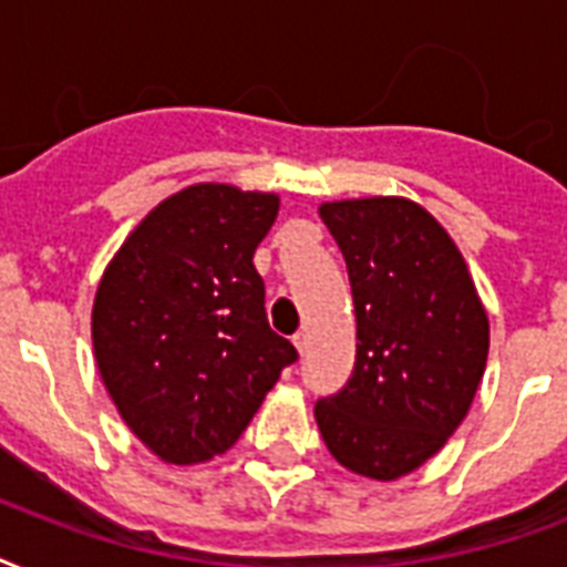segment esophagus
I'll return each instance as SVG.
<instances>
[{"label":"esophagus","instance_id":"esophagus-1","mask_svg":"<svg viewBox=\"0 0 567 567\" xmlns=\"http://www.w3.org/2000/svg\"><path fill=\"white\" fill-rule=\"evenodd\" d=\"M293 347L300 350V355L309 353V332H306V329H300V332L293 336Z\"/></svg>","mask_w":567,"mask_h":567}]
</instances>
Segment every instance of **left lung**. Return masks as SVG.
Returning a JSON list of instances; mask_svg holds the SVG:
<instances>
[{
  "label": "left lung",
  "mask_w": 567,
  "mask_h": 567,
  "mask_svg": "<svg viewBox=\"0 0 567 567\" xmlns=\"http://www.w3.org/2000/svg\"><path fill=\"white\" fill-rule=\"evenodd\" d=\"M347 261L355 368L315 403L329 453L379 483L439 453L474 403L488 359V315L458 247L403 196L320 205Z\"/></svg>",
  "instance_id": "left-lung-1"
}]
</instances>
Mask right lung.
I'll return each mask as SVG.
<instances>
[{"label":"right lung","instance_id":"1","mask_svg":"<svg viewBox=\"0 0 567 567\" xmlns=\"http://www.w3.org/2000/svg\"><path fill=\"white\" fill-rule=\"evenodd\" d=\"M279 196L203 182L158 203L111 258L93 355L126 426L171 465L220 456L297 362L252 256Z\"/></svg>","mask_w":567,"mask_h":567}]
</instances>
